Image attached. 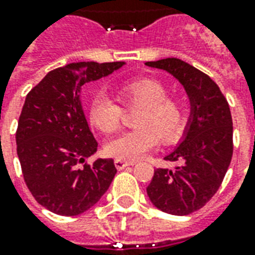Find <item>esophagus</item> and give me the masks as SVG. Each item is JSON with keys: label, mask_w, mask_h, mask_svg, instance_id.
<instances>
[{"label": "esophagus", "mask_w": 255, "mask_h": 255, "mask_svg": "<svg viewBox=\"0 0 255 255\" xmlns=\"http://www.w3.org/2000/svg\"><path fill=\"white\" fill-rule=\"evenodd\" d=\"M132 165H135V162L123 161V159H115V166H116V169H118V170H123L124 167H127V166H132Z\"/></svg>", "instance_id": "1"}]
</instances>
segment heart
<instances>
[{
    "instance_id": "heart-1",
    "label": "heart",
    "mask_w": 255,
    "mask_h": 255,
    "mask_svg": "<svg viewBox=\"0 0 255 255\" xmlns=\"http://www.w3.org/2000/svg\"><path fill=\"white\" fill-rule=\"evenodd\" d=\"M119 99L128 111L140 109L135 119L137 129L112 137L105 152L124 161H136L158 144L177 142L185 127V111L180 101L169 97L159 81L139 78L122 82ZM123 119L122 105L103 92L94 94L89 105V120L103 132L116 131Z\"/></svg>"
}]
</instances>
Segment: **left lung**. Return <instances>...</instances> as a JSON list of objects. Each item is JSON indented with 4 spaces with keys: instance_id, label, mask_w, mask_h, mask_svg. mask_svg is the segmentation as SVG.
<instances>
[{
    "instance_id": "left-lung-1",
    "label": "left lung",
    "mask_w": 255,
    "mask_h": 255,
    "mask_svg": "<svg viewBox=\"0 0 255 255\" xmlns=\"http://www.w3.org/2000/svg\"><path fill=\"white\" fill-rule=\"evenodd\" d=\"M169 71L184 85L192 105L185 139L165 161L173 170L158 167L147 195L156 208L170 215H189L203 208L223 182L233 158V118L219 86L208 75L177 58L147 62Z\"/></svg>"
}]
</instances>
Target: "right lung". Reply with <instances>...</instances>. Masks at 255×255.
Listing matches in <instances>:
<instances>
[{"label": "right lung", "instance_id": "obj_1", "mask_svg": "<svg viewBox=\"0 0 255 255\" xmlns=\"http://www.w3.org/2000/svg\"><path fill=\"white\" fill-rule=\"evenodd\" d=\"M123 65L70 63L50 71L27 94L16 131L17 155L32 196L54 214H84L103 197L118 171L113 159L88 163L99 143L85 119L80 89Z\"/></svg>", "mask_w": 255, "mask_h": 255}]
</instances>
